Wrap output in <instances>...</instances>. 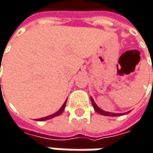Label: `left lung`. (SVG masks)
Listing matches in <instances>:
<instances>
[{"instance_id": "1", "label": "left lung", "mask_w": 153, "mask_h": 153, "mask_svg": "<svg viewBox=\"0 0 153 153\" xmlns=\"http://www.w3.org/2000/svg\"><path fill=\"white\" fill-rule=\"evenodd\" d=\"M91 103H92L93 107H94V109H95V111L97 112V113H99V114L101 115H104V116H111V117H117V116H120V115H125L123 114V113H111V112H107V111H104L103 110H101L97 104L96 103L94 102V100H93L92 98H91ZM130 111H128V112H126V114L127 113H129Z\"/></svg>"}]
</instances>
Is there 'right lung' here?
Returning a JSON list of instances; mask_svg holds the SVG:
<instances>
[{"label":"right lung","mask_w":153,"mask_h":153,"mask_svg":"<svg viewBox=\"0 0 153 153\" xmlns=\"http://www.w3.org/2000/svg\"><path fill=\"white\" fill-rule=\"evenodd\" d=\"M67 101V100H66ZM66 101H65V103L62 104V106L61 107V109L58 111H56V113H54V114L52 115H49L48 117H42V118H39L37 119L38 121H44V120H48V119H50V118H52V117H56V116H59L60 114L62 113V111H64V109H65V106H66Z\"/></svg>","instance_id":"right-lung-1"}]
</instances>
